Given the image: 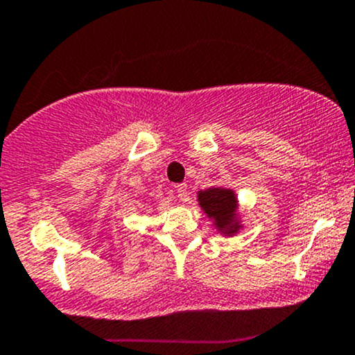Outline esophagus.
Segmentation results:
<instances>
[{
	"label": "esophagus",
	"instance_id": "esophagus-1",
	"mask_svg": "<svg viewBox=\"0 0 355 355\" xmlns=\"http://www.w3.org/2000/svg\"><path fill=\"white\" fill-rule=\"evenodd\" d=\"M175 190H177V196H178V199L180 200H187L189 199V193H187V185L185 184H178L177 187H175Z\"/></svg>",
	"mask_w": 355,
	"mask_h": 355
}]
</instances>
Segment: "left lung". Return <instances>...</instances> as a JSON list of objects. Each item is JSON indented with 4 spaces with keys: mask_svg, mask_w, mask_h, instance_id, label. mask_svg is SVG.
Masks as SVG:
<instances>
[{
    "mask_svg": "<svg viewBox=\"0 0 355 355\" xmlns=\"http://www.w3.org/2000/svg\"><path fill=\"white\" fill-rule=\"evenodd\" d=\"M197 200L207 218L214 221L216 230L226 236H233L240 231V218H238V199L231 189L212 187L200 190Z\"/></svg>",
    "mask_w": 355,
    "mask_h": 355,
    "instance_id": "8db88e82",
    "label": "left lung"
}]
</instances>
